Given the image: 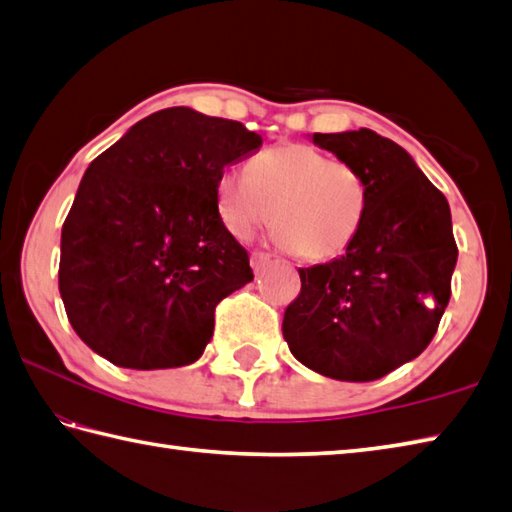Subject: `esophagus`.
Returning a JSON list of instances; mask_svg holds the SVG:
<instances>
[{"label": "esophagus", "instance_id": "1", "mask_svg": "<svg viewBox=\"0 0 512 512\" xmlns=\"http://www.w3.org/2000/svg\"><path fill=\"white\" fill-rule=\"evenodd\" d=\"M266 264H270V255L268 253H259V250H255L253 255H250V266H253L255 273H259Z\"/></svg>", "mask_w": 512, "mask_h": 512}]
</instances>
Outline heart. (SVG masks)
<instances>
[{
    "mask_svg": "<svg viewBox=\"0 0 512 512\" xmlns=\"http://www.w3.org/2000/svg\"><path fill=\"white\" fill-rule=\"evenodd\" d=\"M367 187L352 165L310 145H279L250 158L248 173L215 180L217 220L235 239L275 222V242L310 262L341 255L361 231Z\"/></svg>",
    "mask_w": 512,
    "mask_h": 512,
    "instance_id": "1",
    "label": "heart"
}]
</instances>
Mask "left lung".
Listing matches in <instances>:
<instances>
[{"instance_id":"1","label":"left lung","mask_w":512,"mask_h":512,"mask_svg":"<svg viewBox=\"0 0 512 512\" xmlns=\"http://www.w3.org/2000/svg\"><path fill=\"white\" fill-rule=\"evenodd\" d=\"M312 143L361 173L367 209L345 255L299 270L281 330L312 372L365 383L420 356L438 330L458 262L451 209L416 160L372 129Z\"/></svg>"}]
</instances>
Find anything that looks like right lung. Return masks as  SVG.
Masks as SVG:
<instances>
[{"label": "right lung", "mask_w": 512, "mask_h": 512, "mask_svg": "<svg viewBox=\"0 0 512 512\" xmlns=\"http://www.w3.org/2000/svg\"><path fill=\"white\" fill-rule=\"evenodd\" d=\"M259 147L242 123L167 107L90 162L61 231L59 292L92 352L129 369L198 361L217 303L253 281L217 220L215 180Z\"/></svg>", "instance_id": "obj_1"}]
</instances>
